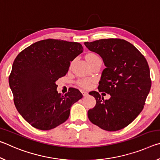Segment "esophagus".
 <instances>
[{"label":"esophagus","mask_w":160,"mask_h":160,"mask_svg":"<svg viewBox=\"0 0 160 160\" xmlns=\"http://www.w3.org/2000/svg\"><path fill=\"white\" fill-rule=\"evenodd\" d=\"M82 93L84 97H86V96L88 95V92H86V91H82Z\"/></svg>","instance_id":"34e87169"}]
</instances>
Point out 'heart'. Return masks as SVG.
I'll list each match as a JSON object with an SVG mask.
<instances>
[{"mask_svg": "<svg viewBox=\"0 0 160 160\" xmlns=\"http://www.w3.org/2000/svg\"><path fill=\"white\" fill-rule=\"evenodd\" d=\"M86 59L89 63V64L93 63V62L96 61L101 60V58L99 57V56L94 53H88V55L86 56ZM78 84H79L81 87H82V88H90L92 85V80L89 79H81L78 81Z\"/></svg>", "mask_w": 160, "mask_h": 160, "instance_id": "1", "label": "heart"}]
</instances>
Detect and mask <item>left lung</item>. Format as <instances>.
Here are the masks:
<instances>
[{
	"instance_id": "left-lung-1",
	"label": "left lung",
	"mask_w": 160,
	"mask_h": 160,
	"mask_svg": "<svg viewBox=\"0 0 160 160\" xmlns=\"http://www.w3.org/2000/svg\"><path fill=\"white\" fill-rule=\"evenodd\" d=\"M84 44L98 53L106 68L99 82V92L111 95L104 99L98 92H90L96 105L88 112L94 125L107 131L128 126L140 114L150 92V68L144 56L131 43L121 39H104Z\"/></svg>"
}]
</instances>
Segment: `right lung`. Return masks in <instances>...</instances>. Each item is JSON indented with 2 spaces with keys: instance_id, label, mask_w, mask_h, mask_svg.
<instances>
[{
  "instance_id": "1",
  "label": "right lung",
  "mask_w": 160,
  "mask_h": 160,
  "mask_svg": "<svg viewBox=\"0 0 160 160\" xmlns=\"http://www.w3.org/2000/svg\"><path fill=\"white\" fill-rule=\"evenodd\" d=\"M82 51L80 43L48 39L34 43L15 58L10 88L16 109L34 128L48 131L64 123L72 105L82 97L73 88L61 95L56 84Z\"/></svg>"
}]
</instances>
